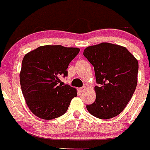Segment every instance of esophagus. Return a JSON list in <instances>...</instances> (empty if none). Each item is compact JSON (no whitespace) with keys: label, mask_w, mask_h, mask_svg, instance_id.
I'll list each match as a JSON object with an SVG mask.
<instances>
[{"label":"esophagus","mask_w":150,"mask_h":150,"mask_svg":"<svg viewBox=\"0 0 150 150\" xmlns=\"http://www.w3.org/2000/svg\"><path fill=\"white\" fill-rule=\"evenodd\" d=\"M86 87L83 86V87H82V88H79V90H80V91H83L85 89H86Z\"/></svg>","instance_id":"34e87169"}]
</instances>
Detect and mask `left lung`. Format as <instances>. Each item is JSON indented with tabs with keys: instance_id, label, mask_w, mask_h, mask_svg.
<instances>
[{
	"instance_id": "8db88e82",
	"label": "left lung",
	"mask_w": 150,
	"mask_h": 150,
	"mask_svg": "<svg viewBox=\"0 0 150 150\" xmlns=\"http://www.w3.org/2000/svg\"><path fill=\"white\" fill-rule=\"evenodd\" d=\"M83 55L94 66L96 99L86 108L92 116L108 120L122 112L137 84L138 62L125 47L110 43L88 46Z\"/></svg>"
}]
</instances>
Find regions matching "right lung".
<instances>
[{
  "instance_id": "add662e5",
  "label": "right lung",
  "mask_w": 150,
  "mask_h": 150,
  "mask_svg": "<svg viewBox=\"0 0 150 150\" xmlns=\"http://www.w3.org/2000/svg\"><path fill=\"white\" fill-rule=\"evenodd\" d=\"M79 48L40 46L24 56L19 78L22 94L30 110L43 120H53L64 114L77 95L76 88L62 84L69 64Z\"/></svg>"
}]
</instances>
